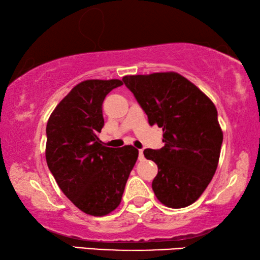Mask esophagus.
<instances>
[{"instance_id":"esophagus-1","label":"esophagus","mask_w":260,"mask_h":260,"mask_svg":"<svg viewBox=\"0 0 260 260\" xmlns=\"http://www.w3.org/2000/svg\"><path fill=\"white\" fill-rule=\"evenodd\" d=\"M139 160H143V150H142V149H140V150H139Z\"/></svg>"}]
</instances>
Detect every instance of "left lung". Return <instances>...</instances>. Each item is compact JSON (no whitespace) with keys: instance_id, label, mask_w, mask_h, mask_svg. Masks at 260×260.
Returning <instances> with one entry per match:
<instances>
[{"instance_id":"8db88e82","label":"left lung","mask_w":260,"mask_h":260,"mask_svg":"<svg viewBox=\"0 0 260 260\" xmlns=\"http://www.w3.org/2000/svg\"><path fill=\"white\" fill-rule=\"evenodd\" d=\"M122 81L149 125L162 128L165 146L143 151L158 167L152 181L157 200L167 208H186L200 199L217 170L222 131L215 105L177 72L125 76Z\"/></svg>"}]
</instances>
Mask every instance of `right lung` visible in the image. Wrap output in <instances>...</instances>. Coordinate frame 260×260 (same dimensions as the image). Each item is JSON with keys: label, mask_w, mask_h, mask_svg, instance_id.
Returning <instances> with one entry per match:
<instances>
[{"label": "right lung", "mask_w": 260, "mask_h": 260, "mask_svg": "<svg viewBox=\"0 0 260 260\" xmlns=\"http://www.w3.org/2000/svg\"><path fill=\"white\" fill-rule=\"evenodd\" d=\"M119 79H91L74 86L47 122L46 160L65 196L79 210L103 217L119 206L127 179L138 159L133 146L105 147L102 104Z\"/></svg>", "instance_id": "obj_1"}]
</instances>
